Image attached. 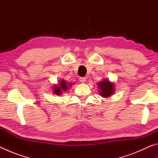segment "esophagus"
Wrapping results in <instances>:
<instances>
[{
  "label": "esophagus",
  "mask_w": 158,
  "mask_h": 158,
  "mask_svg": "<svg viewBox=\"0 0 158 158\" xmlns=\"http://www.w3.org/2000/svg\"><path fill=\"white\" fill-rule=\"evenodd\" d=\"M79 81L81 83H85V81H86V79H85V77H80Z\"/></svg>",
  "instance_id": "obj_1"
}]
</instances>
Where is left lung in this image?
<instances>
[{"mask_svg":"<svg viewBox=\"0 0 158 158\" xmlns=\"http://www.w3.org/2000/svg\"><path fill=\"white\" fill-rule=\"evenodd\" d=\"M99 93L102 98H109L113 95L115 91V84L108 79H103L98 83Z\"/></svg>","mask_w":158,"mask_h":158,"instance_id":"8db88e82","label":"left lung"}]
</instances>
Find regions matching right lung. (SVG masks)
Segmentation results:
<instances>
[{
  "mask_svg": "<svg viewBox=\"0 0 158 158\" xmlns=\"http://www.w3.org/2000/svg\"><path fill=\"white\" fill-rule=\"evenodd\" d=\"M73 85L71 83H68L65 80L61 79L60 81L58 83V84L53 85V91L55 95H61L63 93L66 92L68 90V87L71 86Z\"/></svg>",
  "mask_w": 158,
  "mask_h": 158,
  "instance_id": "right-lung-1",
  "label": "right lung"
}]
</instances>
